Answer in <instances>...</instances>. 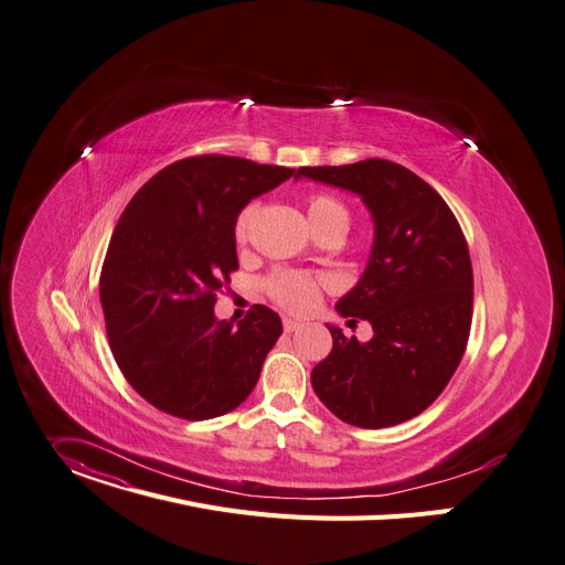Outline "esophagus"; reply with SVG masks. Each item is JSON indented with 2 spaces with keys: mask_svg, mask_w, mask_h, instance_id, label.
<instances>
[{
  "mask_svg": "<svg viewBox=\"0 0 565 565\" xmlns=\"http://www.w3.org/2000/svg\"><path fill=\"white\" fill-rule=\"evenodd\" d=\"M301 327V322H297V320H292V318H284V331L286 333H292V331H297Z\"/></svg>",
  "mask_w": 565,
  "mask_h": 565,
  "instance_id": "esophagus-1",
  "label": "esophagus"
}]
</instances>
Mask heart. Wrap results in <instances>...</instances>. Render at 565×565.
Returning a JSON list of instances; mask_svg holds the SVG:
<instances>
[{
	"mask_svg": "<svg viewBox=\"0 0 565 565\" xmlns=\"http://www.w3.org/2000/svg\"><path fill=\"white\" fill-rule=\"evenodd\" d=\"M252 214H254L252 207H245L238 214L236 225H234L236 243H243L247 238ZM306 214H309V221L316 232L322 227H329V225L349 227V210L335 195H329V193L309 195V200H306ZM266 290L277 303L284 306V309H288L292 313H306L318 303L320 281L309 275H303V273L277 270L268 277Z\"/></svg>",
	"mask_w": 565,
	"mask_h": 565,
	"instance_id": "heart-1",
	"label": "heart"
}]
</instances>
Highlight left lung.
Returning a JSON list of instances; mask_svg holds the SVG:
<instances>
[{"label": "left lung", "mask_w": 565, "mask_h": 565, "mask_svg": "<svg viewBox=\"0 0 565 565\" xmlns=\"http://www.w3.org/2000/svg\"><path fill=\"white\" fill-rule=\"evenodd\" d=\"M301 178L361 195L374 221L365 273L335 303L342 318L367 320L374 335L361 342L327 324L333 349L311 385L344 424H403L441 394L467 349L473 268L465 234L444 198L401 164L301 167Z\"/></svg>", "instance_id": "obj_1"}]
</instances>
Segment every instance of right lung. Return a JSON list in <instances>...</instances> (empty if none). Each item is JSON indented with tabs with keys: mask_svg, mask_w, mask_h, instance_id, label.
I'll return each mask as SVG.
<instances>
[{
	"mask_svg": "<svg viewBox=\"0 0 565 565\" xmlns=\"http://www.w3.org/2000/svg\"><path fill=\"white\" fill-rule=\"evenodd\" d=\"M292 173L243 158H186L152 175L124 210L100 270V306L119 370L162 413L214 419L259 381L279 316L256 303L234 327L216 320L214 303L238 270V214Z\"/></svg>",
	"mask_w": 565,
	"mask_h": 565,
	"instance_id": "add662e5",
	"label": "right lung"
}]
</instances>
